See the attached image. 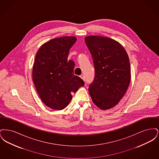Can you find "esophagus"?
Returning a JSON list of instances; mask_svg holds the SVG:
<instances>
[{
	"label": "esophagus",
	"instance_id": "1",
	"mask_svg": "<svg viewBox=\"0 0 159 159\" xmlns=\"http://www.w3.org/2000/svg\"><path fill=\"white\" fill-rule=\"evenodd\" d=\"M80 77L81 79H82L83 80H84V76H83V75H81L80 76Z\"/></svg>",
	"mask_w": 159,
	"mask_h": 159
}]
</instances>
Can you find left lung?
Listing matches in <instances>:
<instances>
[{"label":"left lung","instance_id":"obj_1","mask_svg":"<svg viewBox=\"0 0 159 159\" xmlns=\"http://www.w3.org/2000/svg\"><path fill=\"white\" fill-rule=\"evenodd\" d=\"M84 40L95 70L89 93L100 109H110L120 102L128 88L131 78L128 55L123 46L111 38L88 36Z\"/></svg>","mask_w":159,"mask_h":159}]
</instances>
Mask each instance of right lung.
<instances>
[{"label": "right lung", "mask_w": 159, "mask_h": 159, "mask_svg": "<svg viewBox=\"0 0 159 159\" xmlns=\"http://www.w3.org/2000/svg\"><path fill=\"white\" fill-rule=\"evenodd\" d=\"M75 36L54 38L40 47L35 56L32 76L38 95L46 106L61 110L68 106L84 82L74 75L75 62L68 61Z\"/></svg>", "instance_id": "right-lung-1"}]
</instances>
